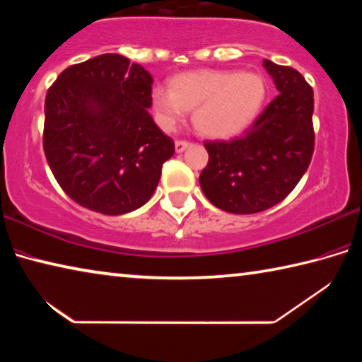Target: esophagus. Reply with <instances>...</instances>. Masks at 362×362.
Listing matches in <instances>:
<instances>
[{
  "mask_svg": "<svg viewBox=\"0 0 362 362\" xmlns=\"http://www.w3.org/2000/svg\"><path fill=\"white\" fill-rule=\"evenodd\" d=\"M189 145V142L188 140H183V139H179V140H175V151L177 153H182L183 150L187 148V146Z\"/></svg>",
  "mask_w": 362,
  "mask_h": 362,
  "instance_id": "obj_1",
  "label": "esophagus"
}]
</instances>
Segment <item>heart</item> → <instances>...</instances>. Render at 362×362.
<instances>
[{
	"label": "heart",
	"instance_id": "heart-1",
	"mask_svg": "<svg viewBox=\"0 0 362 362\" xmlns=\"http://www.w3.org/2000/svg\"><path fill=\"white\" fill-rule=\"evenodd\" d=\"M267 84L259 73L198 70L173 78L170 89L155 86L151 110L164 131H174L193 112L196 129L207 137L226 139L241 132L260 113Z\"/></svg>",
	"mask_w": 362,
	"mask_h": 362
}]
</instances>
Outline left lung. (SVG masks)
<instances>
[{
  "mask_svg": "<svg viewBox=\"0 0 362 362\" xmlns=\"http://www.w3.org/2000/svg\"><path fill=\"white\" fill-rule=\"evenodd\" d=\"M279 94L243 136L206 140L199 185L218 209L255 214L283 201L302 179L315 151L313 89L292 66L263 60Z\"/></svg>",
  "mask_w": 362,
  "mask_h": 362,
  "instance_id": "8db88e82",
  "label": "left lung"
}]
</instances>
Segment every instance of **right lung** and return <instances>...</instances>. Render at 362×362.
<instances>
[{
  "instance_id": "1",
  "label": "right lung",
  "mask_w": 362,
  "mask_h": 362,
  "mask_svg": "<svg viewBox=\"0 0 362 362\" xmlns=\"http://www.w3.org/2000/svg\"><path fill=\"white\" fill-rule=\"evenodd\" d=\"M151 84L144 66L102 54L70 65L47 89L42 148L79 206L121 216L155 193L175 146L148 113Z\"/></svg>"
}]
</instances>
